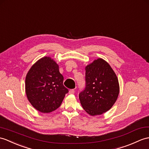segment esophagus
<instances>
[{
  "mask_svg": "<svg viewBox=\"0 0 149 149\" xmlns=\"http://www.w3.org/2000/svg\"><path fill=\"white\" fill-rule=\"evenodd\" d=\"M74 93H75V90L74 89H70V90L69 91V94H74Z\"/></svg>",
  "mask_w": 149,
  "mask_h": 149,
  "instance_id": "1",
  "label": "esophagus"
}]
</instances>
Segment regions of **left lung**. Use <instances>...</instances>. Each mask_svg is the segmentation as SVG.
Here are the masks:
<instances>
[{"label":"left lung","mask_w":149,"mask_h":149,"mask_svg":"<svg viewBox=\"0 0 149 149\" xmlns=\"http://www.w3.org/2000/svg\"><path fill=\"white\" fill-rule=\"evenodd\" d=\"M86 87L79 95L81 105L91 116H97L112 108L118 97L119 84L110 65L102 58L86 67Z\"/></svg>","instance_id":"1"}]
</instances>
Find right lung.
Listing matches in <instances>:
<instances>
[{"label": "right lung", "mask_w": 149, "mask_h": 149, "mask_svg": "<svg viewBox=\"0 0 149 149\" xmlns=\"http://www.w3.org/2000/svg\"><path fill=\"white\" fill-rule=\"evenodd\" d=\"M63 82L58 65L50 57L42 58L32 65L26 76L27 98L39 112H53L61 105L68 93Z\"/></svg>", "instance_id": "add662e5"}]
</instances>
